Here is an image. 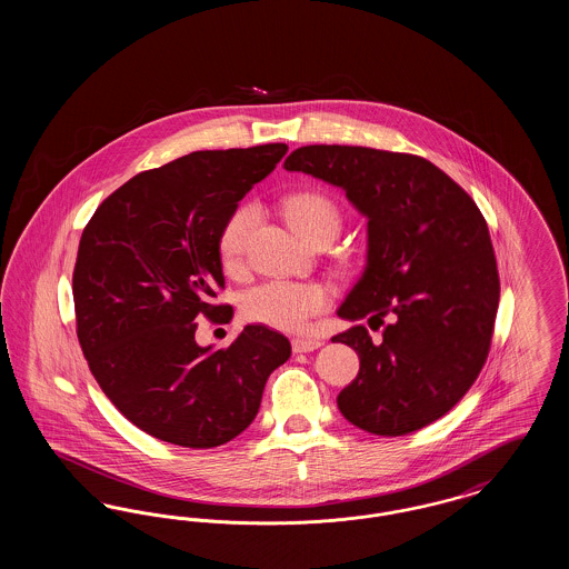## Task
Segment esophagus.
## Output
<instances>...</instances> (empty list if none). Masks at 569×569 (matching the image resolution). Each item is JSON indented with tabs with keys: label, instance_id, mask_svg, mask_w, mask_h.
Returning a JSON list of instances; mask_svg holds the SVG:
<instances>
[{
	"label": "esophagus",
	"instance_id": "obj_1",
	"mask_svg": "<svg viewBox=\"0 0 569 569\" xmlns=\"http://www.w3.org/2000/svg\"><path fill=\"white\" fill-rule=\"evenodd\" d=\"M320 346H322V341L320 339H311V337H297V339H292V350L297 353L313 352Z\"/></svg>",
	"mask_w": 569,
	"mask_h": 569
}]
</instances>
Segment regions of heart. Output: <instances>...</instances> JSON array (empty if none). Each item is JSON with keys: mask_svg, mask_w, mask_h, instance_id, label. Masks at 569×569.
Segmentation results:
<instances>
[{"mask_svg": "<svg viewBox=\"0 0 569 569\" xmlns=\"http://www.w3.org/2000/svg\"><path fill=\"white\" fill-rule=\"evenodd\" d=\"M281 216L298 234L313 247L328 244L343 226L341 207L332 196L320 190L292 191L279 202ZM260 223L253 204L237 207L219 228L217 256L228 274H239L247 262V251ZM332 292L320 281H267L251 288L243 298V316L249 322L271 326L283 332H300L309 320L325 313Z\"/></svg>", "mask_w": 569, "mask_h": 569, "instance_id": "1", "label": "heart"}]
</instances>
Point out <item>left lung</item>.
<instances>
[{
  "instance_id": "obj_1",
  "label": "left lung",
  "mask_w": 569,
  "mask_h": 569,
  "mask_svg": "<svg viewBox=\"0 0 569 569\" xmlns=\"http://www.w3.org/2000/svg\"><path fill=\"white\" fill-rule=\"evenodd\" d=\"M286 170L343 188L369 217L367 269L339 307L367 318L332 337L360 371L337 406L367 433H413L459 403L480 376L499 307V271L487 219L435 163L369 147L309 144Z\"/></svg>"
}]
</instances>
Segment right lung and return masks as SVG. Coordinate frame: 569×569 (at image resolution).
I'll return each instance as SVG.
<instances>
[{"label":"right lung","mask_w":569,"mask_h":569,"mask_svg":"<svg viewBox=\"0 0 569 569\" xmlns=\"http://www.w3.org/2000/svg\"><path fill=\"white\" fill-rule=\"evenodd\" d=\"M288 144L193 151L138 172L82 230L72 295L77 337L102 392L140 431L183 448H216L256 418L290 341L267 326L209 352L198 318L226 325L232 307L217 234Z\"/></svg>","instance_id":"right-lung-1"}]
</instances>
